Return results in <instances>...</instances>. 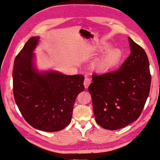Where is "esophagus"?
I'll return each mask as SVG.
<instances>
[{
  "instance_id": "obj_1",
  "label": "esophagus",
  "mask_w": 160,
  "mask_h": 160,
  "mask_svg": "<svg viewBox=\"0 0 160 160\" xmlns=\"http://www.w3.org/2000/svg\"><path fill=\"white\" fill-rule=\"evenodd\" d=\"M91 83V80L89 78H88V77L85 78L83 85H84L85 88H88V87H89V85H90Z\"/></svg>"
}]
</instances>
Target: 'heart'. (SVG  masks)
Here are the masks:
<instances>
[{
    "label": "heart",
    "instance_id": "b5f03b06",
    "mask_svg": "<svg viewBox=\"0 0 160 160\" xmlns=\"http://www.w3.org/2000/svg\"><path fill=\"white\" fill-rule=\"evenodd\" d=\"M110 44H105L101 50L106 51L94 65L95 69L100 73H105L117 68L121 63L123 55L118 48H111Z\"/></svg>",
    "mask_w": 160,
    "mask_h": 160
}]
</instances>
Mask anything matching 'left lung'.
Segmentation results:
<instances>
[{
	"mask_svg": "<svg viewBox=\"0 0 160 160\" xmlns=\"http://www.w3.org/2000/svg\"><path fill=\"white\" fill-rule=\"evenodd\" d=\"M131 53L119 70L93 75L88 90L96 122L116 130L137 120L148 98L151 76L144 50L129 37Z\"/></svg>",
	"mask_w": 160,
	"mask_h": 160,
	"instance_id": "obj_1",
	"label": "left lung"
}]
</instances>
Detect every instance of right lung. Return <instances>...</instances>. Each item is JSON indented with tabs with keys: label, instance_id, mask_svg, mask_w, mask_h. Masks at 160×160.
Masks as SVG:
<instances>
[{
	"label": "right lung",
	"instance_id": "add662e5",
	"mask_svg": "<svg viewBox=\"0 0 160 160\" xmlns=\"http://www.w3.org/2000/svg\"><path fill=\"white\" fill-rule=\"evenodd\" d=\"M39 39L36 36L28 39L14 60V98L31 126L44 132H58L71 122L77 96L85 89L84 77L55 71L39 72L33 53Z\"/></svg>",
	"mask_w": 160,
	"mask_h": 160
}]
</instances>
